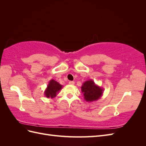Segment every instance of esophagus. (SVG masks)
Here are the masks:
<instances>
[{"mask_svg":"<svg viewBox=\"0 0 146 146\" xmlns=\"http://www.w3.org/2000/svg\"><path fill=\"white\" fill-rule=\"evenodd\" d=\"M74 83H75V82H73V81H69V85H74Z\"/></svg>","mask_w":146,"mask_h":146,"instance_id":"1","label":"esophagus"}]
</instances>
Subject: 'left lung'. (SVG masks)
Returning a JSON list of instances; mask_svg holds the SVG:
<instances>
[{"mask_svg":"<svg viewBox=\"0 0 146 146\" xmlns=\"http://www.w3.org/2000/svg\"><path fill=\"white\" fill-rule=\"evenodd\" d=\"M81 91L85 100L88 102L97 101L99 99L104 93V89L97 85L92 80L84 82L81 87Z\"/></svg>","mask_w":146,"mask_h":146,"instance_id":"obj_1","label":"left lung"}]
</instances>
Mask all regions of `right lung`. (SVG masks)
Wrapping results in <instances>:
<instances>
[{
    "label": "right lung",
    "instance_id": "obj_1",
    "mask_svg": "<svg viewBox=\"0 0 146 146\" xmlns=\"http://www.w3.org/2000/svg\"><path fill=\"white\" fill-rule=\"evenodd\" d=\"M63 85L55 81L54 79H52L48 82L46 89L44 91V95L47 98H54L58 94L59 91L63 88Z\"/></svg>",
    "mask_w": 146,
    "mask_h": 146
}]
</instances>
